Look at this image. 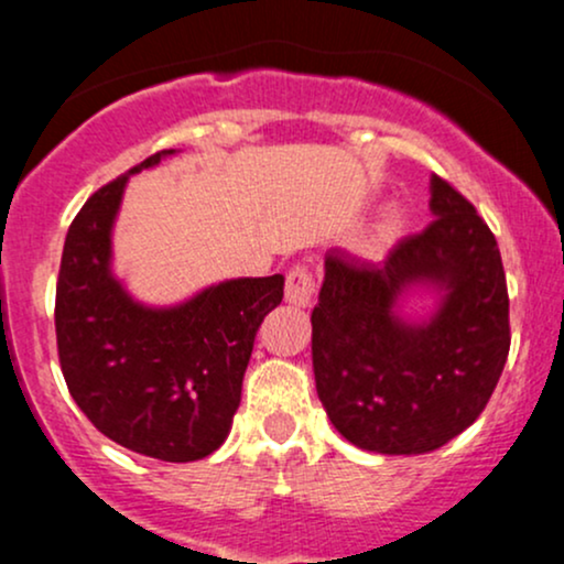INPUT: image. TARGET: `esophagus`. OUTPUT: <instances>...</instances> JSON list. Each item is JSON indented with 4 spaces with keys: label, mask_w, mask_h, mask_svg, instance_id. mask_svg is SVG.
Masks as SVG:
<instances>
[{
    "label": "esophagus",
    "mask_w": 564,
    "mask_h": 564,
    "mask_svg": "<svg viewBox=\"0 0 564 564\" xmlns=\"http://www.w3.org/2000/svg\"><path fill=\"white\" fill-rule=\"evenodd\" d=\"M315 294V278L307 264H294L286 273V302L304 307Z\"/></svg>",
    "instance_id": "1"
}]
</instances>
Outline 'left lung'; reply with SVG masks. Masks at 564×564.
Here are the masks:
<instances>
[{
	"mask_svg": "<svg viewBox=\"0 0 564 564\" xmlns=\"http://www.w3.org/2000/svg\"><path fill=\"white\" fill-rule=\"evenodd\" d=\"M435 219L377 264L326 254L313 310V371L332 424L364 451L411 456L462 435L494 394L509 355V294L485 219L432 174ZM444 289L436 318L405 324V288Z\"/></svg>",
	"mask_w": 564,
	"mask_h": 564,
	"instance_id": "8db88e82",
	"label": "left lung"
}]
</instances>
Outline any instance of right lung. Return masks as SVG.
I'll return each instance as SVG.
<instances>
[{"instance_id": "1", "label": "right lung", "mask_w": 564, "mask_h": 564, "mask_svg": "<svg viewBox=\"0 0 564 564\" xmlns=\"http://www.w3.org/2000/svg\"><path fill=\"white\" fill-rule=\"evenodd\" d=\"M70 223L55 289L57 358L84 416L121 448L198 462L228 437L254 336L283 300V275L238 278L177 307H142L111 275V228L129 174Z\"/></svg>"}]
</instances>
